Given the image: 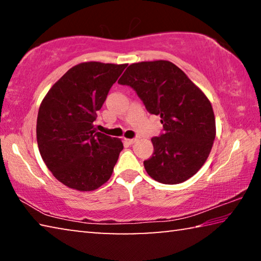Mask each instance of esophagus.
I'll return each mask as SVG.
<instances>
[{
	"mask_svg": "<svg viewBox=\"0 0 261 261\" xmlns=\"http://www.w3.org/2000/svg\"><path fill=\"white\" fill-rule=\"evenodd\" d=\"M138 139H139V137H138V136H136L135 138H132V139H127V143H129V144H135L136 141L138 140Z\"/></svg>",
	"mask_w": 261,
	"mask_h": 261,
	"instance_id": "1",
	"label": "esophagus"
}]
</instances>
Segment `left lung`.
I'll use <instances>...</instances> for the list:
<instances>
[{"label": "left lung", "instance_id": "8db88e82", "mask_svg": "<svg viewBox=\"0 0 261 261\" xmlns=\"http://www.w3.org/2000/svg\"><path fill=\"white\" fill-rule=\"evenodd\" d=\"M130 86L149 114L159 115L162 134L152 138L147 174L163 184L185 182L204 165L215 139V117L206 95L169 61L129 65L118 81Z\"/></svg>", "mask_w": 261, "mask_h": 261}]
</instances>
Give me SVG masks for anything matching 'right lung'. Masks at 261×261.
Masks as SVG:
<instances>
[{"label":"right lung","mask_w":261,"mask_h":261,"mask_svg":"<svg viewBox=\"0 0 261 261\" xmlns=\"http://www.w3.org/2000/svg\"><path fill=\"white\" fill-rule=\"evenodd\" d=\"M126 64L86 62L68 70L48 91L38 113L42 160L67 187L92 191L110 178L123 144L95 130L96 112Z\"/></svg>","instance_id":"add662e5"}]
</instances>
